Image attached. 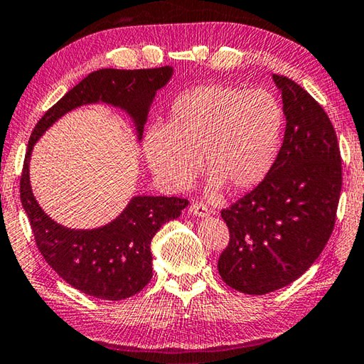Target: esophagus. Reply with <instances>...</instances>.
Segmentation results:
<instances>
[{
  "label": "esophagus",
  "mask_w": 364,
  "mask_h": 364,
  "mask_svg": "<svg viewBox=\"0 0 364 364\" xmlns=\"http://www.w3.org/2000/svg\"><path fill=\"white\" fill-rule=\"evenodd\" d=\"M189 211H191V215H194L197 218H206L210 215L208 206L203 205V203H192Z\"/></svg>",
  "instance_id": "1"
}]
</instances>
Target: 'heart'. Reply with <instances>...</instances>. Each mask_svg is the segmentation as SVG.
I'll list each match as a JSON object with an SVG mask.
<instances>
[{
	"instance_id": "obj_1",
	"label": "heart",
	"mask_w": 364,
	"mask_h": 364,
	"mask_svg": "<svg viewBox=\"0 0 364 364\" xmlns=\"http://www.w3.org/2000/svg\"><path fill=\"white\" fill-rule=\"evenodd\" d=\"M284 112L265 90L198 85L172 102L166 127L144 137L148 168L162 186L186 189L200 161L206 189H251L268 175L279 151Z\"/></svg>"
}]
</instances>
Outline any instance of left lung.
Segmentation results:
<instances>
[{"instance_id":"left-lung-1","label":"left lung","mask_w":364,"mask_h":364,"mask_svg":"<svg viewBox=\"0 0 364 364\" xmlns=\"http://www.w3.org/2000/svg\"><path fill=\"white\" fill-rule=\"evenodd\" d=\"M286 134L257 188L220 211L230 241L218 262L227 286L247 295L282 289L328 243L343 186L336 132L325 110L287 77L273 75Z\"/></svg>"}]
</instances>
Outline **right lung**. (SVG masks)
Masks as SVG:
<instances>
[{"mask_svg":"<svg viewBox=\"0 0 364 364\" xmlns=\"http://www.w3.org/2000/svg\"><path fill=\"white\" fill-rule=\"evenodd\" d=\"M172 75V66L95 70L46 112L28 141L20 200L30 219L36 245L60 277L99 300H124L146 286L153 277V237L164 224L180 216L189 202L178 197L135 196L112 223L88 230L69 229L50 218L36 200L30 181L33 148L68 112L97 102L124 110L141 140L156 92L166 87Z\"/></svg>","mask_w":364,"mask_h":364,"instance_id":"right-lung-1","label":"right lung"}]
</instances>
